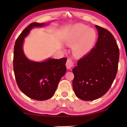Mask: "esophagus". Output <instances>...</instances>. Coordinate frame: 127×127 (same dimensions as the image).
I'll use <instances>...</instances> for the list:
<instances>
[{"instance_id": "obj_1", "label": "esophagus", "mask_w": 127, "mask_h": 127, "mask_svg": "<svg viewBox=\"0 0 127 127\" xmlns=\"http://www.w3.org/2000/svg\"><path fill=\"white\" fill-rule=\"evenodd\" d=\"M74 65V62L71 58H69L66 61V66L68 69H71L72 66Z\"/></svg>"}]
</instances>
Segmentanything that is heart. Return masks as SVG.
<instances>
[{
	"mask_svg": "<svg viewBox=\"0 0 127 127\" xmlns=\"http://www.w3.org/2000/svg\"><path fill=\"white\" fill-rule=\"evenodd\" d=\"M97 35L92 29L83 24H77L72 27L66 38V44L74 46L76 56H82L88 53L95 45Z\"/></svg>",
	"mask_w": 127,
	"mask_h": 127,
	"instance_id": "obj_1",
	"label": "heart"
}]
</instances>
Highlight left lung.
I'll use <instances>...</instances> for the list:
<instances>
[{"instance_id": "obj_1", "label": "left lung", "mask_w": 127, "mask_h": 127, "mask_svg": "<svg viewBox=\"0 0 127 127\" xmlns=\"http://www.w3.org/2000/svg\"><path fill=\"white\" fill-rule=\"evenodd\" d=\"M95 27L99 36L95 47L72 69L75 94L85 101L94 100L106 93L118 70L120 50L114 36L106 29Z\"/></svg>"}]
</instances>
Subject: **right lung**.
I'll return each instance as SVG.
<instances>
[{"instance_id": "1", "label": "right lung", "mask_w": 127, "mask_h": 127, "mask_svg": "<svg viewBox=\"0 0 127 127\" xmlns=\"http://www.w3.org/2000/svg\"><path fill=\"white\" fill-rule=\"evenodd\" d=\"M45 25L33 22L27 27L16 39L13 51V71L18 87L29 98L40 101L54 95L59 81L66 71V58L35 62L29 61L23 53L24 38L31 29Z\"/></svg>"}]
</instances>
